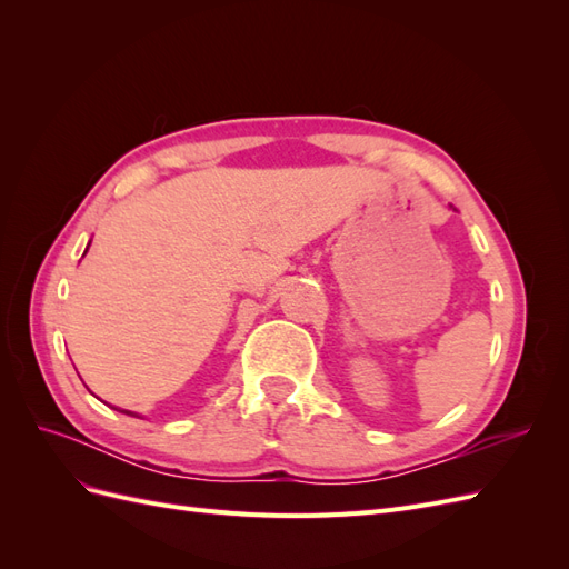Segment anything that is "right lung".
<instances>
[{
  "label": "right lung",
  "instance_id": "add662e5",
  "mask_svg": "<svg viewBox=\"0 0 569 569\" xmlns=\"http://www.w3.org/2000/svg\"><path fill=\"white\" fill-rule=\"evenodd\" d=\"M118 410V408H116ZM120 412H126V416H134V418H140V416H137V412H130V410H120Z\"/></svg>",
  "mask_w": 569,
  "mask_h": 569
}]
</instances>
